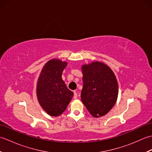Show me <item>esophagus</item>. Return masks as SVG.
Listing matches in <instances>:
<instances>
[{
	"label": "esophagus",
	"mask_w": 152,
	"mask_h": 152,
	"mask_svg": "<svg viewBox=\"0 0 152 152\" xmlns=\"http://www.w3.org/2000/svg\"><path fill=\"white\" fill-rule=\"evenodd\" d=\"M77 97H78V95H77V93L76 91H74V99H77Z\"/></svg>",
	"instance_id": "1"
}]
</instances>
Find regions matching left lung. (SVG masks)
Masks as SVG:
<instances>
[{
	"label": "left lung",
	"mask_w": 152,
	"mask_h": 152,
	"mask_svg": "<svg viewBox=\"0 0 152 152\" xmlns=\"http://www.w3.org/2000/svg\"><path fill=\"white\" fill-rule=\"evenodd\" d=\"M83 88L82 101L93 117L104 115L115 104L118 85L110 68L95 61L82 66Z\"/></svg>",
	"instance_id": "1"
}]
</instances>
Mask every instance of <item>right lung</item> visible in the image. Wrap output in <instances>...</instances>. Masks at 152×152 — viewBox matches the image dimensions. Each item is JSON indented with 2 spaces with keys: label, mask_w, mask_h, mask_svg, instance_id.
<instances>
[{
  "label": "right lung",
  "mask_w": 152,
  "mask_h": 152,
  "mask_svg": "<svg viewBox=\"0 0 152 152\" xmlns=\"http://www.w3.org/2000/svg\"><path fill=\"white\" fill-rule=\"evenodd\" d=\"M66 65V61L50 60L42 69L37 82L38 102L48 114L55 117L64 112L73 96L61 76Z\"/></svg>",
  "instance_id": "add662e5"
}]
</instances>
